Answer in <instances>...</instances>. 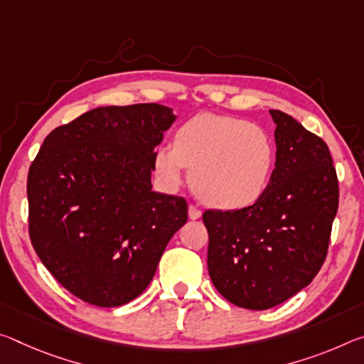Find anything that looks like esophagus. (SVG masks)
<instances>
[{
  "instance_id": "1",
  "label": "esophagus",
  "mask_w": 364,
  "mask_h": 364,
  "mask_svg": "<svg viewBox=\"0 0 364 364\" xmlns=\"http://www.w3.org/2000/svg\"><path fill=\"white\" fill-rule=\"evenodd\" d=\"M188 213H189V218H191V220H198V218H200V215H203L198 207L193 205V204L188 207Z\"/></svg>"
}]
</instances>
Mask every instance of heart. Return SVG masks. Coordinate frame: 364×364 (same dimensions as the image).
<instances>
[{"instance_id": "heart-1", "label": "heart", "mask_w": 364, "mask_h": 364, "mask_svg": "<svg viewBox=\"0 0 364 364\" xmlns=\"http://www.w3.org/2000/svg\"><path fill=\"white\" fill-rule=\"evenodd\" d=\"M275 149L269 132L251 121L203 113L183 123L173 147L160 146L154 165L168 186L191 168L193 191L207 205L238 210L257 203L274 168Z\"/></svg>"}]
</instances>
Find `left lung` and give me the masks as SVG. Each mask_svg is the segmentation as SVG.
<instances>
[{"mask_svg": "<svg viewBox=\"0 0 364 364\" xmlns=\"http://www.w3.org/2000/svg\"><path fill=\"white\" fill-rule=\"evenodd\" d=\"M275 168L257 203L205 210L207 267L230 303L262 311L308 287L326 261L338 209V180L327 144L295 118L270 109Z\"/></svg>", "mask_w": 364, "mask_h": 364, "instance_id": "8db88e82", "label": "left lung"}]
</instances>
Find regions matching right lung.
I'll list each match as a JSON object with an SVG mask.
<instances>
[{"label":"right lung","instance_id":"obj_1","mask_svg":"<svg viewBox=\"0 0 364 364\" xmlns=\"http://www.w3.org/2000/svg\"><path fill=\"white\" fill-rule=\"evenodd\" d=\"M175 119L159 103L94 108L51 131L28 168L33 250L85 303L113 308L139 296L188 220L184 198L151 183L154 149Z\"/></svg>","mask_w":364,"mask_h":364}]
</instances>
